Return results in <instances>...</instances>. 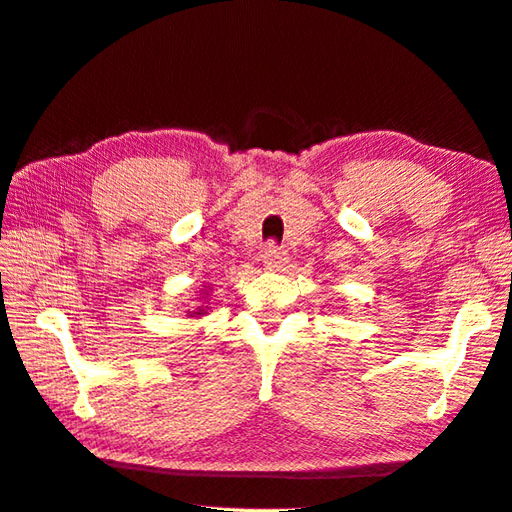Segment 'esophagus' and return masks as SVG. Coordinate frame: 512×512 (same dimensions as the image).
<instances>
[{
	"instance_id": "esophagus-1",
	"label": "esophagus",
	"mask_w": 512,
	"mask_h": 512,
	"mask_svg": "<svg viewBox=\"0 0 512 512\" xmlns=\"http://www.w3.org/2000/svg\"><path fill=\"white\" fill-rule=\"evenodd\" d=\"M262 262L266 268H277L280 264L286 262V253L275 244H268L264 250H262Z\"/></svg>"
}]
</instances>
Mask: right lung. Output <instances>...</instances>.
<instances>
[{
  "label": "right lung",
  "instance_id": "add662e5",
  "mask_svg": "<svg viewBox=\"0 0 512 512\" xmlns=\"http://www.w3.org/2000/svg\"><path fill=\"white\" fill-rule=\"evenodd\" d=\"M203 313H208L206 306H197V311H188V318H199Z\"/></svg>",
  "mask_w": 512,
  "mask_h": 512
}]
</instances>
